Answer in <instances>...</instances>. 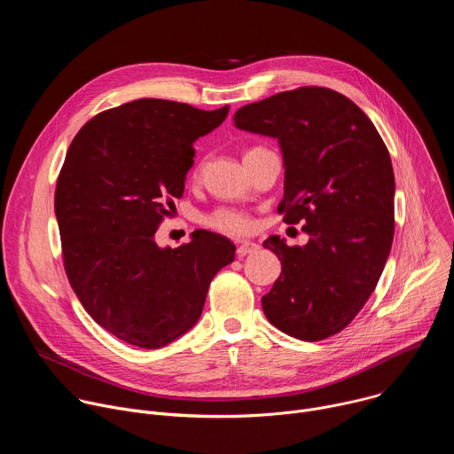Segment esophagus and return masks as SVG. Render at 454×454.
Returning <instances> with one entry per match:
<instances>
[{
  "label": "esophagus",
  "instance_id": "esophagus-1",
  "mask_svg": "<svg viewBox=\"0 0 454 454\" xmlns=\"http://www.w3.org/2000/svg\"><path fill=\"white\" fill-rule=\"evenodd\" d=\"M256 249H258V244L246 240V242H240V244L237 246V254H239V256H246V254H249V253H254Z\"/></svg>",
  "mask_w": 454,
  "mask_h": 454
}]
</instances>
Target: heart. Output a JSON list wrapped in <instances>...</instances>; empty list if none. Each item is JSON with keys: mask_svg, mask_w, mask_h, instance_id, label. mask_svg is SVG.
<instances>
[{"mask_svg": "<svg viewBox=\"0 0 454 454\" xmlns=\"http://www.w3.org/2000/svg\"><path fill=\"white\" fill-rule=\"evenodd\" d=\"M200 170L193 172V177L198 176ZM203 224L217 233L230 235V237H239L246 235L251 231V219L247 214L235 210V208H217L203 217Z\"/></svg>", "mask_w": 454, "mask_h": 454, "instance_id": "1", "label": "heart"}]
</instances>
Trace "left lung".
Listing matches in <instances>:
<instances>
[{"label":"left lung","mask_w":454,"mask_h":454,"mask_svg":"<svg viewBox=\"0 0 454 454\" xmlns=\"http://www.w3.org/2000/svg\"><path fill=\"white\" fill-rule=\"evenodd\" d=\"M242 131L280 142L286 167L278 214L303 223L305 246L264 240L282 273L262 298L282 333L319 341L341 333L373 293L395 230L394 167L372 120L319 86L277 93L235 113Z\"/></svg>","instance_id":"8db88e82"}]
</instances>
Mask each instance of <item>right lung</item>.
<instances>
[{
    "label": "right lung",
    "mask_w": 454,
    "mask_h": 454,
    "mask_svg": "<svg viewBox=\"0 0 454 454\" xmlns=\"http://www.w3.org/2000/svg\"><path fill=\"white\" fill-rule=\"evenodd\" d=\"M228 106L140 98L82 125L57 177L55 215L64 271L88 314L118 340L160 348L196 325L212 278L235 246L198 230L176 249L154 233L183 198L193 142Z\"/></svg>",
    "instance_id": "right-lung-1"
}]
</instances>
